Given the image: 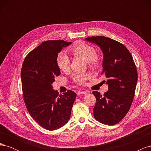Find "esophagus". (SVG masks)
Here are the masks:
<instances>
[{
  "mask_svg": "<svg viewBox=\"0 0 151 151\" xmlns=\"http://www.w3.org/2000/svg\"><path fill=\"white\" fill-rule=\"evenodd\" d=\"M88 91H79L78 92H77V94L78 95H81V94H88Z\"/></svg>",
  "mask_w": 151,
  "mask_h": 151,
  "instance_id": "obj_1",
  "label": "esophagus"
}]
</instances>
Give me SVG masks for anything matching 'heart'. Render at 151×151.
Segmentation results:
<instances>
[{
  "label": "heart",
  "mask_w": 151,
  "mask_h": 151,
  "mask_svg": "<svg viewBox=\"0 0 151 151\" xmlns=\"http://www.w3.org/2000/svg\"><path fill=\"white\" fill-rule=\"evenodd\" d=\"M68 51L74 56L80 57L88 62L89 66L97 69L101 65V61L96 56L97 52L96 49L86 43H77L68 48ZM57 64L58 67L62 71H67L70 67V59L65 53H58L57 57ZM91 75L89 74H76L73 77V81L77 84L84 85Z\"/></svg>",
  "instance_id": "heart-1"
}]
</instances>
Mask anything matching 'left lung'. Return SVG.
Wrapping results in <instances>:
<instances>
[{"label":"left lung","instance_id":"8db88e82","mask_svg":"<svg viewBox=\"0 0 151 151\" xmlns=\"http://www.w3.org/2000/svg\"><path fill=\"white\" fill-rule=\"evenodd\" d=\"M86 40L94 43L103 53L101 75L107 79L108 91L103 95L93 91L95 119L105 125L120 122L131 107L137 83V70L134 59L124 45L105 36H91Z\"/></svg>","mask_w":151,"mask_h":151}]
</instances>
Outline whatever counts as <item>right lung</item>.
I'll use <instances>...</instances> for the list:
<instances>
[{
	"label": "right lung",
	"instance_id": "1",
	"mask_svg": "<svg viewBox=\"0 0 151 151\" xmlns=\"http://www.w3.org/2000/svg\"><path fill=\"white\" fill-rule=\"evenodd\" d=\"M71 42L45 41L27 55L22 63L21 77L23 99L31 117L45 129H60L70 116L76 93L67 90L59 94L53 89L55 77L60 76L57 57L62 48Z\"/></svg>",
	"mask_w": 151,
	"mask_h": 151
}]
</instances>
